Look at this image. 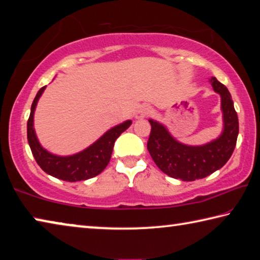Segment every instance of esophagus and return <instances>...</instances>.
Listing matches in <instances>:
<instances>
[{"instance_id": "1", "label": "esophagus", "mask_w": 260, "mask_h": 260, "mask_svg": "<svg viewBox=\"0 0 260 260\" xmlns=\"http://www.w3.org/2000/svg\"><path fill=\"white\" fill-rule=\"evenodd\" d=\"M149 114H150V107L147 105H143L138 108L137 113H136V118L143 119L145 118Z\"/></svg>"}]
</instances>
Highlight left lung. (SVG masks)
I'll return each mask as SVG.
<instances>
[{"instance_id": "1", "label": "left lung", "mask_w": 260, "mask_h": 260, "mask_svg": "<svg viewBox=\"0 0 260 260\" xmlns=\"http://www.w3.org/2000/svg\"><path fill=\"white\" fill-rule=\"evenodd\" d=\"M210 83L221 95L223 131L218 138L205 145H186L178 142L165 125L149 119L151 133L147 150L155 165L171 178L194 181L208 177L224 166L234 152L239 126L233 99L226 87L216 78H211Z\"/></svg>"}]
</instances>
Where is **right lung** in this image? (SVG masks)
<instances>
[{"label":"right lung","instance_id":"1","mask_svg":"<svg viewBox=\"0 0 260 260\" xmlns=\"http://www.w3.org/2000/svg\"><path fill=\"white\" fill-rule=\"evenodd\" d=\"M45 88L46 86L42 87L38 90L32 102V106H31L29 119H27V142H29L31 152H32L36 161L45 173L63 181L75 182L96 177L109 164L115 141L121 136L122 133H124L133 122L129 119V121H125L121 124L111 127L105 135L101 136L96 142L91 144L90 146L81 151V152L66 155V157L52 154L44 149L41 143L38 142L34 127L36 106H37L38 100L42 96Z\"/></svg>","mask_w":260,"mask_h":260}]
</instances>
